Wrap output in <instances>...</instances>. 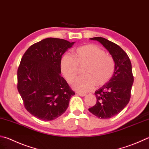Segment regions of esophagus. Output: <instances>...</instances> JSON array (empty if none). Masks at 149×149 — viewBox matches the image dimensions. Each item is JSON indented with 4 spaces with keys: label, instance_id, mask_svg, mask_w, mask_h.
<instances>
[{
    "label": "esophagus",
    "instance_id": "34e87169",
    "mask_svg": "<svg viewBox=\"0 0 149 149\" xmlns=\"http://www.w3.org/2000/svg\"><path fill=\"white\" fill-rule=\"evenodd\" d=\"M77 94H78V95H79V96H85L86 95V94H85V93H77Z\"/></svg>",
    "mask_w": 149,
    "mask_h": 149
}]
</instances>
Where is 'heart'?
<instances>
[{"mask_svg": "<svg viewBox=\"0 0 149 149\" xmlns=\"http://www.w3.org/2000/svg\"><path fill=\"white\" fill-rule=\"evenodd\" d=\"M82 68L84 76L77 78L72 86L83 93L91 91L95 85L102 86L109 83L115 74V62L103 49L93 44L77 47L74 57L68 53L62 56L61 69L68 83L74 81Z\"/></svg>", "mask_w": 149, "mask_h": 149, "instance_id": "obj_1", "label": "heart"}]
</instances>
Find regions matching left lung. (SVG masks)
I'll return each instance as SVG.
<instances>
[{"mask_svg":"<svg viewBox=\"0 0 149 149\" xmlns=\"http://www.w3.org/2000/svg\"><path fill=\"white\" fill-rule=\"evenodd\" d=\"M100 42L115 62V71L106 85L95 91L96 104L88 111L100 118H109L119 113L128 104L134 83L131 61L120 46L104 38H91Z\"/></svg>","mask_w":149,"mask_h":149,"instance_id":"left-lung-1","label":"left lung"}]
</instances>
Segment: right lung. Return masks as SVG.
Here are the masks:
<instances>
[{"mask_svg": "<svg viewBox=\"0 0 149 149\" xmlns=\"http://www.w3.org/2000/svg\"><path fill=\"white\" fill-rule=\"evenodd\" d=\"M74 43L47 38L32 45L21 58L17 90L25 109L40 120L60 117L75 94L61 75L62 56Z\"/></svg>", "mask_w": 149, "mask_h": 149, "instance_id": "obj_1", "label": "right lung"}]
</instances>
